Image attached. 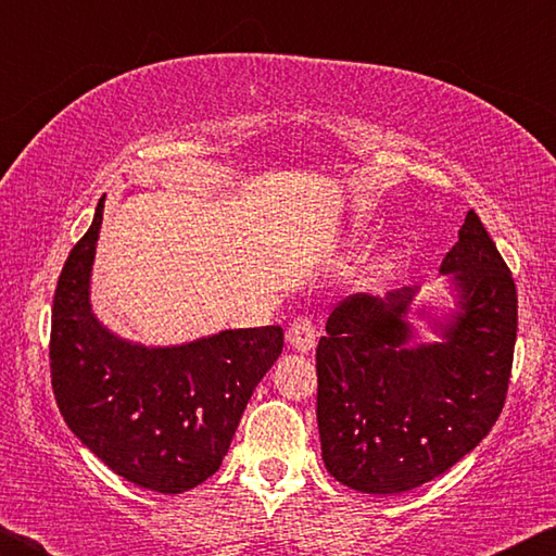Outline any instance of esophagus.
Returning a JSON list of instances; mask_svg holds the SVG:
<instances>
[{
	"label": "esophagus",
	"instance_id": "34e87169",
	"mask_svg": "<svg viewBox=\"0 0 556 556\" xmlns=\"http://www.w3.org/2000/svg\"><path fill=\"white\" fill-rule=\"evenodd\" d=\"M287 343L294 348L299 353H308L314 351L316 345V328L314 321L308 316H296L294 321H291L289 331H287Z\"/></svg>",
	"mask_w": 556,
	"mask_h": 556
}]
</instances>
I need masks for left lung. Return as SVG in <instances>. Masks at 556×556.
<instances>
[{
    "label": "left lung",
    "mask_w": 556,
    "mask_h": 556,
    "mask_svg": "<svg viewBox=\"0 0 556 556\" xmlns=\"http://www.w3.org/2000/svg\"><path fill=\"white\" fill-rule=\"evenodd\" d=\"M454 308H414L437 341L417 343L419 287L353 294L316 348V419L336 481L361 493L419 488L481 444L501 417L517 336L510 269L473 211L441 262Z\"/></svg>",
    "instance_id": "obj_1"
}]
</instances>
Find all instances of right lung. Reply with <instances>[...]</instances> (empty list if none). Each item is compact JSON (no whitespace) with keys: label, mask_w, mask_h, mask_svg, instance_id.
<instances>
[{"label":"right lung","mask_w":556,"mask_h":556,"mask_svg":"<svg viewBox=\"0 0 556 556\" xmlns=\"http://www.w3.org/2000/svg\"><path fill=\"white\" fill-rule=\"evenodd\" d=\"M102 195L53 296L51 384L65 425L102 464L147 491H191L220 468L257 382L285 345L279 326L181 345H142L92 314Z\"/></svg>","instance_id":"1"}]
</instances>
